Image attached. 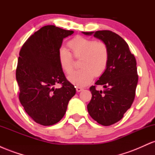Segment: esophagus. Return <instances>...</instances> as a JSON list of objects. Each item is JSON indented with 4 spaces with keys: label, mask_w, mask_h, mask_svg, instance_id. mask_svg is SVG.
Returning a JSON list of instances; mask_svg holds the SVG:
<instances>
[{
    "label": "esophagus",
    "mask_w": 155,
    "mask_h": 155,
    "mask_svg": "<svg viewBox=\"0 0 155 155\" xmlns=\"http://www.w3.org/2000/svg\"><path fill=\"white\" fill-rule=\"evenodd\" d=\"M76 91H77L78 92H81V90H83V89L81 88V87H77L76 88Z\"/></svg>",
    "instance_id": "1"
}]
</instances>
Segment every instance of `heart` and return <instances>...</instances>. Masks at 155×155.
<instances>
[{"mask_svg": "<svg viewBox=\"0 0 155 155\" xmlns=\"http://www.w3.org/2000/svg\"><path fill=\"white\" fill-rule=\"evenodd\" d=\"M68 45L73 55L80 58L79 66L81 68L68 76L71 83L76 87H84L91 82L94 76L98 77L104 74L108 61V48L104 42L79 35L69 41ZM59 63L66 74L72 71V55L65 47L59 51Z\"/></svg>", "mask_w": 155, "mask_h": 155, "instance_id": "1", "label": "heart"}]
</instances>
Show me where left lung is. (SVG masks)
Listing matches in <instances>:
<instances>
[{
	"label": "left lung",
	"instance_id": "left-lung-1",
	"mask_svg": "<svg viewBox=\"0 0 155 155\" xmlns=\"http://www.w3.org/2000/svg\"><path fill=\"white\" fill-rule=\"evenodd\" d=\"M82 33L100 39L108 48L107 67L95 82L105 90L98 91L95 86L90 87L92 99L87 111L97 123L111 125L122 120L134 101L138 80L136 58L125 41L117 33L110 31Z\"/></svg>",
	"mask_w": 155,
	"mask_h": 155
}]
</instances>
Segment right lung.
<instances>
[{
  "instance_id": "obj_1",
  "label": "right lung",
  "mask_w": 155,
  "mask_h": 155,
  "mask_svg": "<svg viewBox=\"0 0 155 155\" xmlns=\"http://www.w3.org/2000/svg\"><path fill=\"white\" fill-rule=\"evenodd\" d=\"M74 33L44 26L28 38L19 52L16 70L19 101L26 113L41 125L58 123L76 94L59 63L63 39ZM58 83L62 84L60 88L54 87Z\"/></svg>"
}]
</instances>
